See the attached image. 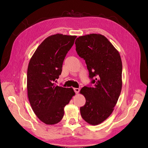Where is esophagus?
Listing matches in <instances>:
<instances>
[{"instance_id":"esophagus-1","label":"esophagus","mask_w":148,"mask_h":148,"mask_svg":"<svg viewBox=\"0 0 148 148\" xmlns=\"http://www.w3.org/2000/svg\"><path fill=\"white\" fill-rule=\"evenodd\" d=\"M74 92L76 93V94H77V93H79V90H80V89H79V88H74Z\"/></svg>"}]
</instances>
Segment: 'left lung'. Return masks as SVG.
Masks as SVG:
<instances>
[{
  "mask_svg": "<svg viewBox=\"0 0 148 148\" xmlns=\"http://www.w3.org/2000/svg\"><path fill=\"white\" fill-rule=\"evenodd\" d=\"M75 50L85 60L93 86H84L81 93L86 104L80 108L83 119L91 125L103 123L111 114L122 88V61L119 52L101 34L80 36Z\"/></svg>",
  "mask_w": 148,
  "mask_h": 148,
  "instance_id": "left-lung-1",
  "label": "left lung"
}]
</instances>
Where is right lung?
Returning <instances> with one entry per match:
<instances>
[{"mask_svg": "<svg viewBox=\"0 0 148 148\" xmlns=\"http://www.w3.org/2000/svg\"><path fill=\"white\" fill-rule=\"evenodd\" d=\"M77 36L58 34L47 37L30 60L27 69L28 98L41 121L55 124L64 116V108L75 92L73 89L56 85L62 73L64 60Z\"/></svg>", "mask_w": 148, "mask_h": 148, "instance_id": "1", "label": "right lung"}]
</instances>
